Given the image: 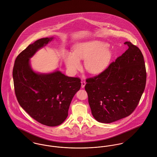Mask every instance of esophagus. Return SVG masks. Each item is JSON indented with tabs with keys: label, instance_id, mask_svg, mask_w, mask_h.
<instances>
[{
	"label": "esophagus",
	"instance_id": "1",
	"mask_svg": "<svg viewBox=\"0 0 157 157\" xmlns=\"http://www.w3.org/2000/svg\"><path fill=\"white\" fill-rule=\"evenodd\" d=\"M81 83H82V85H81L82 88H85V85H86V82H85V81H82V82H81Z\"/></svg>",
	"mask_w": 157,
	"mask_h": 157
}]
</instances>
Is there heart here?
<instances>
[{
  "label": "heart",
  "instance_id": "heart-1",
  "mask_svg": "<svg viewBox=\"0 0 157 157\" xmlns=\"http://www.w3.org/2000/svg\"><path fill=\"white\" fill-rule=\"evenodd\" d=\"M109 45L100 40H93L80 43L74 48V53L67 52L65 63L67 70L75 74L81 67L80 60H84L85 67L92 74L103 72L109 67L112 57V52Z\"/></svg>",
  "mask_w": 157,
  "mask_h": 157
}]
</instances>
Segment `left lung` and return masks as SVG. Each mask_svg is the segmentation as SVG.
<instances>
[{"instance_id":"obj_1","label":"left lung","mask_w":157,"mask_h":157,"mask_svg":"<svg viewBox=\"0 0 157 157\" xmlns=\"http://www.w3.org/2000/svg\"><path fill=\"white\" fill-rule=\"evenodd\" d=\"M128 49L101 74L86 80L85 90L94 118L111 123L132 113L144 92L146 71L140 49L126 42Z\"/></svg>"}]
</instances>
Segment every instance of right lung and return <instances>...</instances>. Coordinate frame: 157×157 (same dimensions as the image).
Returning <instances> with one entry per match:
<instances>
[{
    "instance_id": "obj_1",
    "label": "right lung",
    "mask_w": 157,
    "mask_h": 157,
    "mask_svg": "<svg viewBox=\"0 0 157 157\" xmlns=\"http://www.w3.org/2000/svg\"><path fill=\"white\" fill-rule=\"evenodd\" d=\"M54 39H40L29 45L17 57L13 71L19 105L32 118L48 126H59L66 120L71 102L81 87L80 78L59 70L40 73L31 67L30 59Z\"/></svg>"
}]
</instances>
